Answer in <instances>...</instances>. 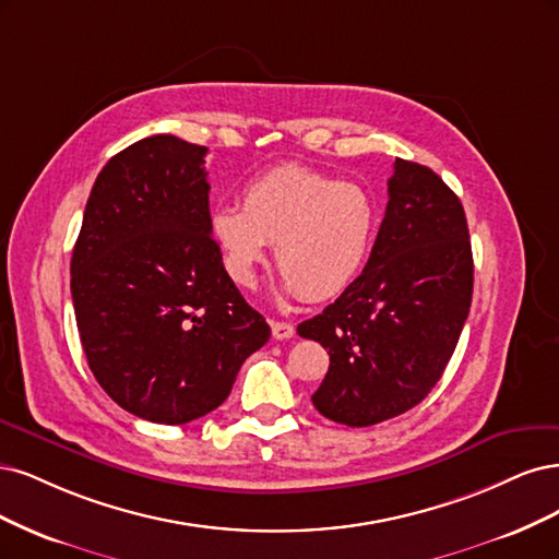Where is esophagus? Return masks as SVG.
<instances>
[{
    "label": "esophagus",
    "mask_w": 559,
    "mask_h": 559,
    "mask_svg": "<svg viewBox=\"0 0 559 559\" xmlns=\"http://www.w3.org/2000/svg\"><path fill=\"white\" fill-rule=\"evenodd\" d=\"M272 332H274V338H278V341L295 336V328L290 325V322H283V320L272 322Z\"/></svg>",
    "instance_id": "obj_1"
}]
</instances>
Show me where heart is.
<instances>
[{
	"mask_svg": "<svg viewBox=\"0 0 559 559\" xmlns=\"http://www.w3.org/2000/svg\"><path fill=\"white\" fill-rule=\"evenodd\" d=\"M378 229L373 197L357 183L301 165H281L243 188L241 209L211 211V234L231 281L255 285V269L274 255L287 290L309 301L346 293L362 272Z\"/></svg>",
	"mask_w": 559,
	"mask_h": 559,
	"instance_id": "obj_1",
	"label": "heart"
}]
</instances>
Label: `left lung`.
Masks as SVG:
<instances>
[{
  "mask_svg": "<svg viewBox=\"0 0 559 559\" xmlns=\"http://www.w3.org/2000/svg\"><path fill=\"white\" fill-rule=\"evenodd\" d=\"M385 218L365 272L297 334L328 350L322 416L369 427L420 404L453 357L474 293L460 197L418 162L394 159Z\"/></svg>",
  "mask_w": 559,
  "mask_h": 559,
  "instance_id": "obj_1",
  "label": "left lung"
}]
</instances>
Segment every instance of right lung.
Segmentation results:
<instances>
[{"mask_svg": "<svg viewBox=\"0 0 559 559\" xmlns=\"http://www.w3.org/2000/svg\"><path fill=\"white\" fill-rule=\"evenodd\" d=\"M204 146L146 136L99 171L71 255L90 371L134 416L186 425L218 408L272 330L211 237Z\"/></svg>", "mask_w": 559, "mask_h": 559, "instance_id": "right-lung-1", "label": "right lung"}]
</instances>
